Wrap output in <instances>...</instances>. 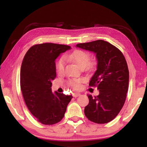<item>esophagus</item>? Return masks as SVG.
Instances as JSON below:
<instances>
[{
  "mask_svg": "<svg viewBox=\"0 0 147 147\" xmlns=\"http://www.w3.org/2000/svg\"><path fill=\"white\" fill-rule=\"evenodd\" d=\"M80 95V94L78 93H73V96H74V97H75V98L78 97V96H79Z\"/></svg>",
  "mask_w": 147,
  "mask_h": 147,
  "instance_id": "34e87169",
  "label": "esophagus"
}]
</instances>
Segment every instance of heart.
Returning <instances> with one entry per match:
<instances>
[{
  "label": "heart",
  "mask_w": 147,
  "mask_h": 147,
  "mask_svg": "<svg viewBox=\"0 0 147 147\" xmlns=\"http://www.w3.org/2000/svg\"><path fill=\"white\" fill-rule=\"evenodd\" d=\"M65 59L76 63L82 69L86 71L93 70L94 66V61L90 60V54L84 50H75L73 53L65 54L63 57L59 58L56 65V71L58 73H63L65 67ZM81 80L71 79L67 82V85L74 89H78L80 87Z\"/></svg>",
  "instance_id": "b5f03b06"
}]
</instances>
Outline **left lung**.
I'll return each mask as SVG.
<instances>
[{
	"label": "left lung",
	"mask_w": 147,
	"mask_h": 147,
	"mask_svg": "<svg viewBox=\"0 0 147 147\" xmlns=\"http://www.w3.org/2000/svg\"><path fill=\"white\" fill-rule=\"evenodd\" d=\"M76 47L96 54L97 69L89 86L97 87L99 94H88L89 104L84 113L89 121L108 123L120 112L128 89L129 71L123 54L118 48L104 40L78 43Z\"/></svg>",
	"instance_id": "8db88e82"
}]
</instances>
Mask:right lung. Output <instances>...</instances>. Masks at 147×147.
Returning a JSON list of instances; mask_svg holds the SVG:
<instances>
[{
  "label": "right lung",
  "mask_w": 147,
  "mask_h": 147,
  "mask_svg": "<svg viewBox=\"0 0 147 147\" xmlns=\"http://www.w3.org/2000/svg\"><path fill=\"white\" fill-rule=\"evenodd\" d=\"M65 45L45 43L34 45L22 62L20 85L27 108L43 124L52 125L63 118L73 96L51 90L56 76L55 59L70 49Z\"/></svg>",
  "instance_id": "1"
}]
</instances>
